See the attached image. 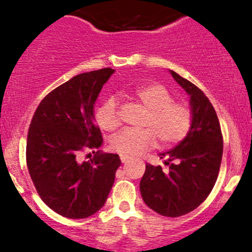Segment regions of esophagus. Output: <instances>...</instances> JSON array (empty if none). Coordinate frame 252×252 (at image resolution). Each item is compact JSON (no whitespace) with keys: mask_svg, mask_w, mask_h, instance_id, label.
<instances>
[{"mask_svg":"<svg viewBox=\"0 0 252 252\" xmlns=\"http://www.w3.org/2000/svg\"><path fill=\"white\" fill-rule=\"evenodd\" d=\"M128 159H129L128 156H124V155H121V161H122V163H126V162L128 161Z\"/></svg>","mask_w":252,"mask_h":252,"instance_id":"esophagus-1","label":"esophagus"}]
</instances>
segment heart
<instances>
[{
	"instance_id": "1",
	"label": "heart",
	"mask_w": 252,
	"mask_h": 252,
	"mask_svg": "<svg viewBox=\"0 0 252 252\" xmlns=\"http://www.w3.org/2000/svg\"><path fill=\"white\" fill-rule=\"evenodd\" d=\"M134 96L149 112L145 121L146 129L126 128L111 139L113 151L124 156H135L156 144L171 146L180 142L191 128V111L185 103L174 102L173 95L166 86L150 83L138 85ZM96 123L103 130H114L121 124L118 102L114 97L103 101L95 113Z\"/></svg>"
}]
</instances>
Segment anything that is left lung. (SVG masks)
Here are the masks:
<instances>
[{"instance_id":"1","label":"left lung","mask_w":252,"mask_h":252,"mask_svg":"<svg viewBox=\"0 0 252 252\" xmlns=\"http://www.w3.org/2000/svg\"><path fill=\"white\" fill-rule=\"evenodd\" d=\"M169 73L190 97L191 128L177 146L158 155L169 166L168 173L161 166L146 164L140 192L152 211L166 217H179L201 205L215 187L222 162L223 139L218 117L207 96L173 70Z\"/></svg>"}]
</instances>
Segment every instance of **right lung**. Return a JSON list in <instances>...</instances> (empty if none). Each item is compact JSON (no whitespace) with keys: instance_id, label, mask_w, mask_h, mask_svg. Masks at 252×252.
Wrapping results in <instances>:
<instances>
[{"instance_id":"add662e5","label":"right lung","mask_w":252,"mask_h":252,"mask_svg":"<svg viewBox=\"0 0 252 252\" xmlns=\"http://www.w3.org/2000/svg\"><path fill=\"white\" fill-rule=\"evenodd\" d=\"M113 73L112 68H105L65 81L40 102L30 123V177L42 201L63 217L79 220L97 212L121 166L118 155L101 150L90 161H79L84 149L96 150L103 142L94 107Z\"/></svg>"}]
</instances>
